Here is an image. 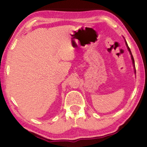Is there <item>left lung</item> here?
<instances>
[{
	"mask_svg": "<svg viewBox=\"0 0 147 147\" xmlns=\"http://www.w3.org/2000/svg\"><path fill=\"white\" fill-rule=\"evenodd\" d=\"M125 43H126V47H127V49H128V51H129V53H130V55H131V60H132V63H133V66H134V73H135V74L136 73V67H135V62H134V58H133V56L132 54H131V51L130 48H129L128 46V44L127 43H126V41L125 40Z\"/></svg>",
	"mask_w": 147,
	"mask_h": 147,
	"instance_id": "obj_1",
	"label": "left lung"
}]
</instances>
